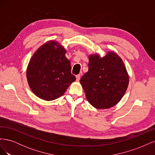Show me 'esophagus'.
<instances>
[{
    "label": "esophagus",
    "mask_w": 155,
    "mask_h": 155,
    "mask_svg": "<svg viewBox=\"0 0 155 155\" xmlns=\"http://www.w3.org/2000/svg\"><path fill=\"white\" fill-rule=\"evenodd\" d=\"M79 79H80V75L78 74V75H76V80L78 81H79Z\"/></svg>",
    "instance_id": "esophagus-1"
}]
</instances>
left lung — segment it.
<instances>
[{"instance_id": "obj_1", "label": "left lung", "mask_w": 155, "mask_h": 155, "mask_svg": "<svg viewBox=\"0 0 155 155\" xmlns=\"http://www.w3.org/2000/svg\"><path fill=\"white\" fill-rule=\"evenodd\" d=\"M87 100L98 109H109L121 100L127 88L129 76L122 60L113 51L101 58L89 56L88 70L80 79Z\"/></svg>"}]
</instances>
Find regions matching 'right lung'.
I'll list each match as a JSON object with an SVG mask.
<instances>
[{"label":"right lung","mask_w":155,"mask_h":155,"mask_svg":"<svg viewBox=\"0 0 155 155\" xmlns=\"http://www.w3.org/2000/svg\"><path fill=\"white\" fill-rule=\"evenodd\" d=\"M65 54L63 46L51 41L41 46L31 57L27 68V80L32 92L41 99H57L76 80Z\"/></svg>","instance_id":"right-lung-1"}]
</instances>
